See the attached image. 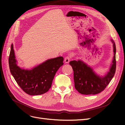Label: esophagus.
<instances>
[{
  "label": "esophagus",
  "instance_id": "34e87169",
  "mask_svg": "<svg viewBox=\"0 0 125 125\" xmlns=\"http://www.w3.org/2000/svg\"><path fill=\"white\" fill-rule=\"evenodd\" d=\"M70 60V57L68 56L66 57L65 58V60H64V61H65V63H69Z\"/></svg>",
  "mask_w": 125,
  "mask_h": 125
}]
</instances>
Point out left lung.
<instances>
[{
	"label": "left lung",
	"mask_w": 125,
	"mask_h": 125,
	"mask_svg": "<svg viewBox=\"0 0 125 125\" xmlns=\"http://www.w3.org/2000/svg\"><path fill=\"white\" fill-rule=\"evenodd\" d=\"M111 41L113 44L114 57L109 71L104 76L97 74L92 68L81 60L70 62L73 70L74 87L80 93L84 95L99 93L105 89L114 77L116 66V50L114 41L112 39Z\"/></svg>",
	"instance_id": "obj_1"
}]
</instances>
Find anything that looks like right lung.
Segmentation results:
<instances>
[{"mask_svg": "<svg viewBox=\"0 0 125 125\" xmlns=\"http://www.w3.org/2000/svg\"><path fill=\"white\" fill-rule=\"evenodd\" d=\"M63 58L58 57L48 59L31 70L17 65L13 44L9 57L10 73L18 84L26 93L37 95L47 92L51 88L56 72L63 65Z\"/></svg>", "mask_w": 125, "mask_h": 125, "instance_id": "add662e5", "label": "right lung"}]
</instances>
